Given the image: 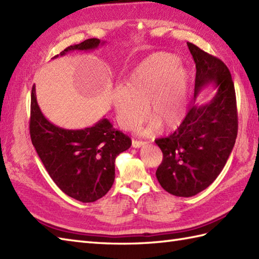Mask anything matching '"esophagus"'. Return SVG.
I'll return each mask as SVG.
<instances>
[{
    "label": "esophagus",
    "mask_w": 259,
    "mask_h": 259,
    "mask_svg": "<svg viewBox=\"0 0 259 259\" xmlns=\"http://www.w3.org/2000/svg\"><path fill=\"white\" fill-rule=\"evenodd\" d=\"M147 142L145 141H140V140H133V147L134 148H141L144 147Z\"/></svg>",
    "instance_id": "1"
}]
</instances>
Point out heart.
Here are the masks:
<instances>
[{
	"label": "heart",
	"instance_id": "obj_1",
	"mask_svg": "<svg viewBox=\"0 0 259 259\" xmlns=\"http://www.w3.org/2000/svg\"><path fill=\"white\" fill-rule=\"evenodd\" d=\"M189 71L179 63L175 54H150L131 71L124 87L117 88L112 103L119 124L131 129L145 118L151 119L142 134L160 129H177L187 113Z\"/></svg>",
	"mask_w": 259,
	"mask_h": 259
}]
</instances>
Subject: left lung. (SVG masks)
Returning a JSON list of instances; mask_svg holds the SVG:
<instances>
[{
	"label": "left lung",
	"mask_w": 259,
	"mask_h": 259,
	"mask_svg": "<svg viewBox=\"0 0 259 259\" xmlns=\"http://www.w3.org/2000/svg\"><path fill=\"white\" fill-rule=\"evenodd\" d=\"M187 46L196 63L195 101L179 128L156 140L163 155L157 179L164 190L178 197L195 196L213 183L233 151L238 130L228 68L192 43ZM209 84L217 90L215 96L206 104H197V95Z\"/></svg>",
	"instance_id": "1"
}]
</instances>
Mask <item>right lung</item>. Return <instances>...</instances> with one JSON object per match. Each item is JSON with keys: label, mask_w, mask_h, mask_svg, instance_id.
I'll use <instances>...</instances> for the list:
<instances>
[{"label": "right lung", "mask_w": 259, "mask_h": 259, "mask_svg": "<svg viewBox=\"0 0 259 259\" xmlns=\"http://www.w3.org/2000/svg\"><path fill=\"white\" fill-rule=\"evenodd\" d=\"M104 43L88 38L53 59L71 51L95 50ZM30 135L49 176L65 195L81 202H93L107 194L115 177V158L131 146L129 137L114 129L107 118L78 130L51 123L38 107L35 85L31 93Z\"/></svg>", "instance_id": "add662e5"}]
</instances>
